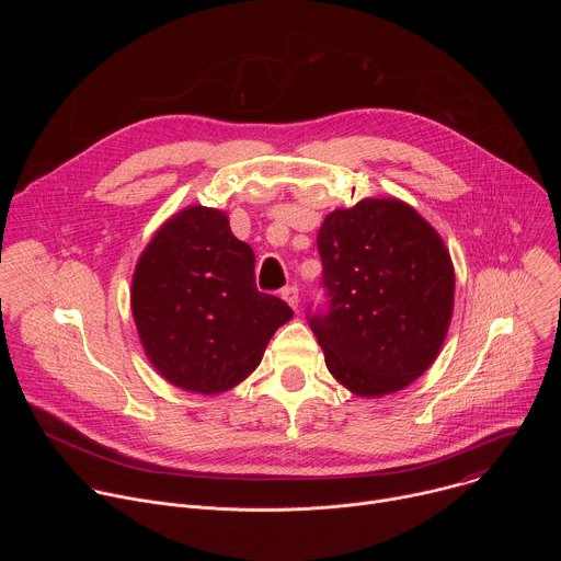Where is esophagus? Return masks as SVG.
I'll list each match as a JSON object with an SVG mask.
<instances>
[{"mask_svg": "<svg viewBox=\"0 0 561 561\" xmlns=\"http://www.w3.org/2000/svg\"><path fill=\"white\" fill-rule=\"evenodd\" d=\"M282 297L286 299V304H288L293 310L299 308V290H297V286H286V288L282 290Z\"/></svg>", "mask_w": 561, "mask_h": 561, "instance_id": "34e87169", "label": "esophagus"}]
</instances>
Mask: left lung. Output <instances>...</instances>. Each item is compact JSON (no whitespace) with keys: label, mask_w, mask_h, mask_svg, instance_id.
<instances>
[{"label":"left lung","mask_w":561,"mask_h":561,"mask_svg":"<svg viewBox=\"0 0 561 561\" xmlns=\"http://www.w3.org/2000/svg\"><path fill=\"white\" fill-rule=\"evenodd\" d=\"M317 249L331 308L310 329L331 375L357 397L404 390L450 327L455 268L442 234L402 199L366 197L324 217Z\"/></svg>","instance_id":"left-lung-1"}]
</instances>
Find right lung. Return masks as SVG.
<instances>
[{
  "label": "right lung",
  "mask_w": 561,
  "mask_h": 561,
  "mask_svg": "<svg viewBox=\"0 0 561 561\" xmlns=\"http://www.w3.org/2000/svg\"><path fill=\"white\" fill-rule=\"evenodd\" d=\"M130 310L152 368L208 397L242 383L293 317L255 288L253 249L232 234L228 215L202 204L154 230L133 273Z\"/></svg>",
  "instance_id": "1"
}]
</instances>
